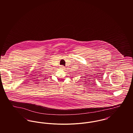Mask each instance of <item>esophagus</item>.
Returning <instances> with one entry per match:
<instances>
[{"instance_id": "obj_1", "label": "esophagus", "mask_w": 133, "mask_h": 133, "mask_svg": "<svg viewBox=\"0 0 133 133\" xmlns=\"http://www.w3.org/2000/svg\"><path fill=\"white\" fill-rule=\"evenodd\" d=\"M61 68L62 69H64L65 68V67H64V66H61Z\"/></svg>"}]
</instances>
